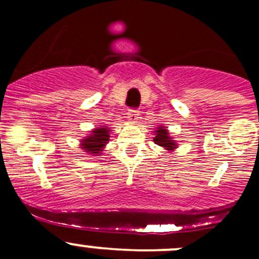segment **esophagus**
I'll return each mask as SVG.
<instances>
[{
  "label": "esophagus",
  "instance_id": "obj_1",
  "mask_svg": "<svg viewBox=\"0 0 259 259\" xmlns=\"http://www.w3.org/2000/svg\"><path fill=\"white\" fill-rule=\"evenodd\" d=\"M138 117H139V110H138V109H130L129 114H127V120H129L132 124H135Z\"/></svg>",
  "mask_w": 259,
  "mask_h": 259
}]
</instances>
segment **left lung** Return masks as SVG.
<instances>
[{
    "label": "left lung",
    "mask_w": 259,
    "mask_h": 259,
    "mask_svg": "<svg viewBox=\"0 0 259 259\" xmlns=\"http://www.w3.org/2000/svg\"><path fill=\"white\" fill-rule=\"evenodd\" d=\"M154 143L159 146H163L165 150L171 151L177 148L176 142L173 140V138L169 137V132L165 126H159L155 130V137H154Z\"/></svg>",
    "instance_id": "1"
}]
</instances>
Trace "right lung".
Returning <instances> with one entry per match:
<instances>
[{
  "label": "right lung",
  "mask_w": 259,
  "mask_h": 259,
  "mask_svg": "<svg viewBox=\"0 0 259 259\" xmlns=\"http://www.w3.org/2000/svg\"><path fill=\"white\" fill-rule=\"evenodd\" d=\"M110 129L106 126L98 127V129L91 130L90 134L81 140V149L86 151V153L91 154V155H100L103 149L109 142V135Z\"/></svg>",
  "instance_id": "right-lung-1"
}]
</instances>
